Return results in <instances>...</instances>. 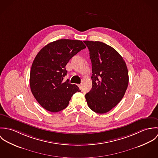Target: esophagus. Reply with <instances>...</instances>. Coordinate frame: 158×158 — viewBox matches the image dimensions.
<instances>
[{
	"label": "esophagus",
	"mask_w": 158,
	"mask_h": 158,
	"mask_svg": "<svg viewBox=\"0 0 158 158\" xmlns=\"http://www.w3.org/2000/svg\"><path fill=\"white\" fill-rule=\"evenodd\" d=\"M78 87H79V88L81 89H82V85L81 84H80V85H78Z\"/></svg>",
	"instance_id": "esophagus-1"
}]
</instances>
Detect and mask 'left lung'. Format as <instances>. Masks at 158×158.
Segmentation results:
<instances>
[{"mask_svg":"<svg viewBox=\"0 0 158 158\" xmlns=\"http://www.w3.org/2000/svg\"><path fill=\"white\" fill-rule=\"evenodd\" d=\"M83 42L89 50L92 72V87L85 95L87 103L95 113H107L125 95L129 81L128 69L112 47L100 41Z\"/></svg>","mask_w":158,"mask_h":158,"instance_id":"1","label":"left lung"}]
</instances>
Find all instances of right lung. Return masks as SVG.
<instances>
[{
  "instance_id": "right-lung-1",
  "label": "right lung",
  "mask_w": 158,
  "mask_h": 158,
  "mask_svg": "<svg viewBox=\"0 0 158 158\" xmlns=\"http://www.w3.org/2000/svg\"><path fill=\"white\" fill-rule=\"evenodd\" d=\"M86 47L81 41L59 40L44 46L36 55L30 70L31 91L40 105L56 113L68 106L79 88L64 81L69 60Z\"/></svg>"
}]
</instances>
